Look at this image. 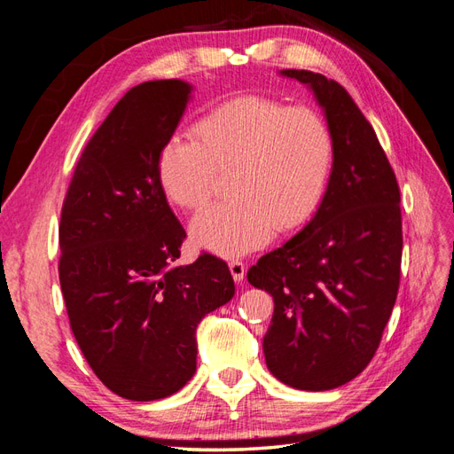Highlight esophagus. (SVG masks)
Here are the masks:
<instances>
[{"instance_id":"34e87169","label":"esophagus","mask_w":454,"mask_h":454,"mask_svg":"<svg viewBox=\"0 0 454 454\" xmlns=\"http://www.w3.org/2000/svg\"><path fill=\"white\" fill-rule=\"evenodd\" d=\"M229 270H231V274H232V278H235V282H242V280H244V277H246V267H244L242 261H239V259L229 261Z\"/></svg>"}]
</instances>
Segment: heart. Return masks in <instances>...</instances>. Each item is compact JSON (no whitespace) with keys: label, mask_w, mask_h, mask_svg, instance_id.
<instances>
[{"label":"heart","mask_w":454,"mask_h":454,"mask_svg":"<svg viewBox=\"0 0 454 454\" xmlns=\"http://www.w3.org/2000/svg\"><path fill=\"white\" fill-rule=\"evenodd\" d=\"M193 136H174L162 145L157 177L176 206L199 210L214 195L217 170L231 172L232 197L191 223L200 248L244 255L265 246L277 229H301L318 212L332 180L335 138L316 109L237 96L200 115Z\"/></svg>","instance_id":"1"}]
</instances>
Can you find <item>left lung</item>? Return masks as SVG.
Here are the masks:
<instances>
[{"instance_id": "1", "label": "left lung", "mask_w": 454, "mask_h": 454, "mask_svg": "<svg viewBox=\"0 0 454 454\" xmlns=\"http://www.w3.org/2000/svg\"><path fill=\"white\" fill-rule=\"evenodd\" d=\"M307 85L335 138L324 202L282 248L248 270L272 295L265 362L280 382L322 392L358 377L392 314L402 267L400 187L369 121L337 81L282 70Z\"/></svg>"}]
</instances>
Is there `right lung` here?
I'll return each mask as SVG.
<instances>
[{"label":"right lung","mask_w":454,"mask_h":454,"mask_svg":"<svg viewBox=\"0 0 454 454\" xmlns=\"http://www.w3.org/2000/svg\"><path fill=\"white\" fill-rule=\"evenodd\" d=\"M191 90L160 79L122 96L89 140L62 206L59 277L74 337L96 377L132 402L185 387L197 371V325L235 295L223 259L177 263L185 231L157 177Z\"/></svg>","instance_id":"obj_1"}]
</instances>
